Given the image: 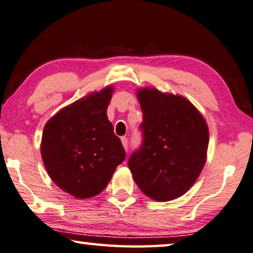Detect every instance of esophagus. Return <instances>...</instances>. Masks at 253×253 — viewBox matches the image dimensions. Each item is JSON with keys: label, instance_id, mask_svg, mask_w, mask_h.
Here are the masks:
<instances>
[{"label": "esophagus", "instance_id": "34e87169", "mask_svg": "<svg viewBox=\"0 0 253 253\" xmlns=\"http://www.w3.org/2000/svg\"><path fill=\"white\" fill-rule=\"evenodd\" d=\"M121 141H122V144H123V147H124V149H126V150H127V138H126V136H122L121 138Z\"/></svg>", "mask_w": 253, "mask_h": 253}]
</instances>
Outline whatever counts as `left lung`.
<instances>
[{"label": "left lung", "instance_id": "1", "mask_svg": "<svg viewBox=\"0 0 253 253\" xmlns=\"http://www.w3.org/2000/svg\"><path fill=\"white\" fill-rule=\"evenodd\" d=\"M136 97L143 113V143L129 159L132 176L152 200H175L192 187L204 168L208 123L181 95L143 87Z\"/></svg>", "mask_w": 253, "mask_h": 253}]
</instances>
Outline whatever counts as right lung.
Instances as JSON below:
<instances>
[{"label":"right lung","instance_id":"1","mask_svg":"<svg viewBox=\"0 0 253 253\" xmlns=\"http://www.w3.org/2000/svg\"><path fill=\"white\" fill-rule=\"evenodd\" d=\"M113 86L88 94L61 109L45 123L41 157L58 187L76 198L104 189L126 151L106 115Z\"/></svg>","mask_w":253,"mask_h":253}]
</instances>
